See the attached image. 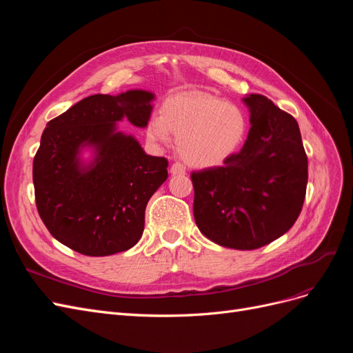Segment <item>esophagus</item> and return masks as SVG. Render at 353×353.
<instances>
[{
  "mask_svg": "<svg viewBox=\"0 0 353 353\" xmlns=\"http://www.w3.org/2000/svg\"><path fill=\"white\" fill-rule=\"evenodd\" d=\"M170 174H172V175H184L185 174V166L183 163H179V162L172 163V166H170Z\"/></svg>",
  "mask_w": 353,
  "mask_h": 353,
  "instance_id": "obj_1",
  "label": "esophagus"
}]
</instances>
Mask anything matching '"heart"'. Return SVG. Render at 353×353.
<instances>
[{"label":"heart","instance_id":"1","mask_svg":"<svg viewBox=\"0 0 353 353\" xmlns=\"http://www.w3.org/2000/svg\"><path fill=\"white\" fill-rule=\"evenodd\" d=\"M248 117L237 104L201 91L172 95L163 101L160 116L147 121L145 134L166 144L176 137L178 153L196 168H213L236 154L248 134Z\"/></svg>","mask_w":353,"mask_h":353}]
</instances>
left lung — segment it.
I'll list each match as a JSON object with an SVG mask.
<instances>
[{
	"label": "left lung",
	"instance_id": "1",
	"mask_svg": "<svg viewBox=\"0 0 353 353\" xmlns=\"http://www.w3.org/2000/svg\"><path fill=\"white\" fill-rule=\"evenodd\" d=\"M252 128L222 166L194 170V219L213 243L254 250L281 237L301 215L307 157L299 125L265 95L244 99Z\"/></svg>",
	"mask_w": 353,
	"mask_h": 353
}]
</instances>
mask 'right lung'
Returning a JSON list of instances; mask_svg holds the SVG:
<instances>
[{
  "label": "right lung",
  "instance_id": "1",
  "mask_svg": "<svg viewBox=\"0 0 353 353\" xmlns=\"http://www.w3.org/2000/svg\"><path fill=\"white\" fill-rule=\"evenodd\" d=\"M153 94H95L47 123L34 157V187L39 216L51 236L87 256L131 249L144 231L145 206L168 178V159L148 156L131 135L116 132L128 117L144 128ZM82 145L98 157L88 168L77 159Z\"/></svg>",
  "mask_w": 353,
  "mask_h": 353
}]
</instances>
